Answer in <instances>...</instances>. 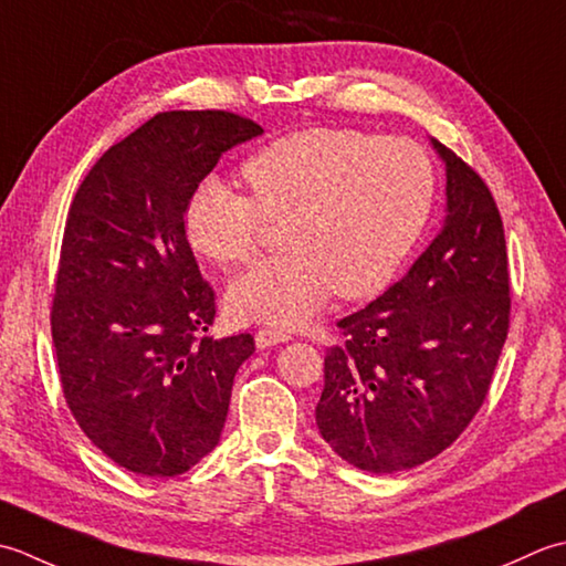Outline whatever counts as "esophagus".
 <instances>
[{
  "label": "esophagus",
  "instance_id": "esophagus-1",
  "mask_svg": "<svg viewBox=\"0 0 566 566\" xmlns=\"http://www.w3.org/2000/svg\"><path fill=\"white\" fill-rule=\"evenodd\" d=\"M283 342H291V334L279 332V329H259L256 332L259 349H269V347H275V344H283Z\"/></svg>",
  "mask_w": 566,
  "mask_h": 566
}]
</instances>
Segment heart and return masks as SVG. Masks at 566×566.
I'll use <instances>...</instances> for the list:
<instances>
[{
	"mask_svg": "<svg viewBox=\"0 0 566 566\" xmlns=\"http://www.w3.org/2000/svg\"><path fill=\"white\" fill-rule=\"evenodd\" d=\"M249 195L207 180L186 207L190 247L219 266L259 253L266 222L287 253L232 283L229 313L295 327L337 293L364 300L396 279L434 202L428 154L408 138L354 129H300L247 158Z\"/></svg>",
	"mask_w": 566,
	"mask_h": 566,
	"instance_id": "heart-1",
	"label": "heart"
}]
</instances>
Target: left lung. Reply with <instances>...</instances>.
Segmentation results:
<instances>
[{"label": "left lung", "instance_id": "obj_1", "mask_svg": "<svg viewBox=\"0 0 566 566\" xmlns=\"http://www.w3.org/2000/svg\"><path fill=\"white\" fill-rule=\"evenodd\" d=\"M447 170V214L410 271L337 322L315 408L344 461L396 474L437 457L486 400L511 325L501 212L479 172L432 138Z\"/></svg>", "mask_w": 566, "mask_h": 566}]
</instances>
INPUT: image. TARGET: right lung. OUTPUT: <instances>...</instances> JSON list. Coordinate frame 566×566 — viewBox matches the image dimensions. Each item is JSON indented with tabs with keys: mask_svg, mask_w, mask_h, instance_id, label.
I'll return each instance as SVG.
<instances>
[{
	"mask_svg": "<svg viewBox=\"0 0 566 566\" xmlns=\"http://www.w3.org/2000/svg\"><path fill=\"white\" fill-rule=\"evenodd\" d=\"M263 129L222 109L160 112L102 154L77 188L57 263V376L90 442L142 476H178L222 434L251 334L205 337L214 291L186 207L224 151Z\"/></svg>",
	"mask_w": 566,
	"mask_h": 566,
	"instance_id": "obj_1",
	"label": "right lung"
}]
</instances>
